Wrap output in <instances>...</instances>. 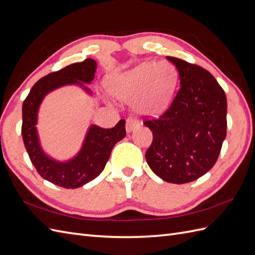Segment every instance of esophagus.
<instances>
[{"mask_svg":"<svg viewBox=\"0 0 255 255\" xmlns=\"http://www.w3.org/2000/svg\"><path fill=\"white\" fill-rule=\"evenodd\" d=\"M138 126H139V122L135 121L134 119H128V120L126 121V129H127L128 132L132 131V130H133L134 128L138 127Z\"/></svg>","mask_w":255,"mask_h":255,"instance_id":"esophagus-1","label":"esophagus"}]
</instances>
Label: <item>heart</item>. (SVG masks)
Returning a JSON list of instances; mask_svg holds the SVG:
<instances>
[{"mask_svg": "<svg viewBox=\"0 0 255 255\" xmlns=\"http://www.w3.org/2000/svg\"><path fill=\"white\" fill-rule=\"evenodd\" d=\"M177 78V68L170 61L144 62L111 81L110 88L122 100L135 98L140 113L159 114L168 106Z\"/></svg>", "mask_w": 255, "mask_h": 255, "instance_id": "b5f03b06", "label": "heart"}]
</instances>
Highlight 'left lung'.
Returning a JSON list of instances; mask_svg holds the SVG:
<instances>
[{"instance_id": "obj_1", "label": "left lung", "mask_w": 255, "mask_h": 255, "mask_svg": "<svg viewBox=\"0 0 255 255\" xmlns=\"http://www.w3.org/2000/svg\"><path fill=\"white\" fill-rule=\"evenodd\" d=\"M167 59L179 71L180 87L158 119L143 122L153 132L145 158L160 179L184 184L217 162L226 136L227 101L210 72L179 58Z\"/></svg>"}]
</instances>
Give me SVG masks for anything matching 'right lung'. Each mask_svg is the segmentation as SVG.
Masks as SVG:
<instances>
[{"label": "right lung", "instance_id": "right-lung-1", "mask_svg": "<svg viewBox=\"0 0 255 255\" xmlns=\"http://www.w3.org/2000/svg\"><path fill=\"white\" fill-rule=\"evenodd\" d=\"M96 68L97 62L88 58L49 73L33 85L22 104L21 134L32 165L43 179L64 188L81 187L96 179L106 167L114 145L126 135L125 120H121L110 129L91 126L80 153L67 162L51 159L42 151L35 125L43 98L49 91L69 84H77L89 91L80 82L89 84L93 81Z\"/></svg>", "mask_w": 255, "mask_h": 255}]
</instances>
